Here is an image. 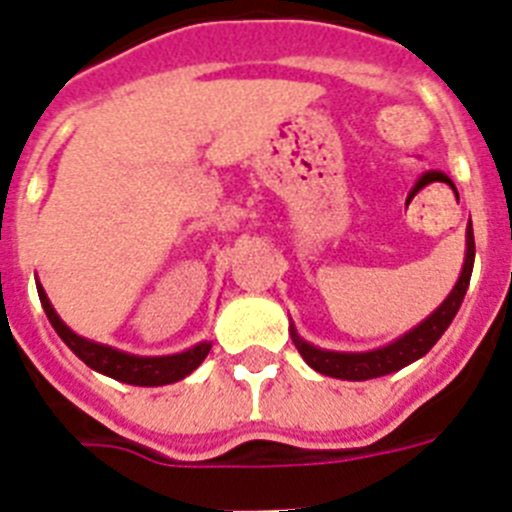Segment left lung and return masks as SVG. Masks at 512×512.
Wrapping results in <instances>:
<instances>
[{
    "instance_id": "1",
    "label": "left lung",
    "mask_w": 512,
    "mask_h": 512,
    "mask_svg": "<svg viewBox=\"0 0 512 512\" xmlns=\"http://www.w3.org/2000/svg\"><path fill=\"white\" fill-rule=\"evenodd\" d=\"M472 265H474V234L472 224L467 227V257H464L462 275H459L457 285L449 293L444 303L436 308L426 321L400 336L398 342L388 344V347L375 349V352H326V349L313 347V344L303 342L301 336L293 329V344L298 347L301 357L306 359L308 365L321 375L339 377V380H372V377L390 375L398 372L400 367L411 365L418 357L428 352L441 339L449 324L457 316L459 306L464 301V293L469 288V278H472Z\"/></svg>"
}]
</instances>
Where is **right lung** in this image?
<instances>
[{"label":"right lung","instance_id":"obj_1","mask_svg":"<svg viewBox=\"0 0 512 512\" xmlns=\"http://www.w3.org/2000/svg\"><path fill=\"white\" fill-rule=\"evenodd\" d=\"M38 296L43 303L45 313H48L50 324L58 331L63 342L71 347V352L76 354L81 362L91 367V370L101 372V375H109L119 382H127V385H142V388H155V385H168V382H178L186 375H191L196 367L204 362V357L209 354L211 344H196L193 349L181 354H173V357H135V354L117 352L112 347H104V344H96L84 339V336L73 334L61 319L58 313L50 306L48 296H45L43 285L38 283Z\"/></svg>","mask_w":512,"mask_h":512}]
</instances>
